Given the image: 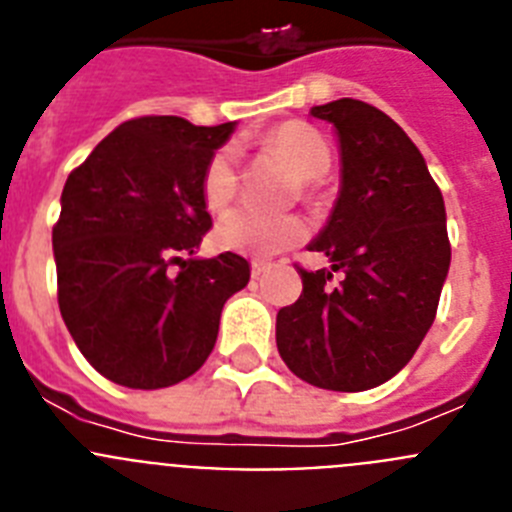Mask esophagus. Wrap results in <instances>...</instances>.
Segmentation results:
<instances>
[{
  "label": "esophagus",
  "instance_id": "esophagus-1",
  "mask_svg": "<svg viewBox=\"0 0 512 512\" xmlns=\"http://www.w3.org/2000/svg\"><path fill=\"white\" fill-rule=\"evenodd\" d=\"M266 266H269V264H266V261H261V259H253V261H251V274H253V277L259 279L261 274H264V271H266Z\"/></svg>",
  "mask_w": 512,
  "mask_h": 512
}]
</instances>
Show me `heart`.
<instances>
[{
	"instance_id": "1",
	"label": "heart",
	"mask_w": 512,
	"mask_h": 512,
	"mask_svg": "<svg viewBox=\"0 0 512 512\" xmlns=\"http://www.w3.org/2000/svg\"><path fill=\"white\" fill-rule=\"evenodd\" d=\"M266 143L282 153L289 166L302 179H315L325 174L330 166V148L323 135L307 122L289 120L277 125L266 135ZM238 189V171H235L233 148H220L207 164L202 176V197L212 212H223L233 202ZM307 225L297 215L269 217L251 210H235L220 220L215 230L217 243L228 251L251 253V256H271L284 251L305 238Z\"/></svg>"
}]
</instances>
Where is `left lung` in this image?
Returning <instances> with one entry per match:
<instances>
[{"label":"left lung","mask_w":512,"mask_h":512,"mask_svg":"<svg viewBox=\"0 0 512 512\" xmlns=\"http://www.w3.org/2000/svg\"><path fill=\"white\" fill-rule=\"evenodd\" d=\"M333 125L341 189L310 251L302 295L277 312V348L307 384L372 390L413 359L436 320L451 264L446 207L425 158L392 117L359 99L310 110ZM333 270L344 279L329 287Z\"/></svg>","instance_id":"left-lung-1"}]
</instances>
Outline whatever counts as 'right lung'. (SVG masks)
Returning a JSON list of instances; mask_svg holds the SVG:
<instances>
[{"label": "right lung", "mask_w": 512, "mask_h": 512, "mask_svg": "<svg viewBox=\"0 0 512 512\" xmlns=\"http://www.w3.org/2000/svg\"><path fill=\"white\" fill-rule=\"evenodd\" d=\"M233 130L174 115L128 120L63 184L58 307L110 382L161 390L192 377L215 348L223 305L251 279L238 253L194 256L212 225L202 176Z\"/></svg>", "instance_id": "1"}]
</instances>
